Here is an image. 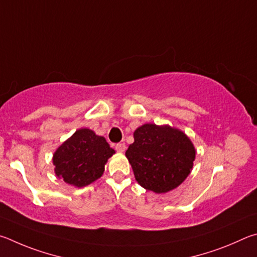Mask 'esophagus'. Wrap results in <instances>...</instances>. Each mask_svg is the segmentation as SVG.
Listing matches in <instances>:
<instances>
[{
    "label": "esophagus",
    "mask_w": 257,
    "mask_h": 257,
    "mask_svg": "<svg viewBox=\"0 0 257 257\" xmlns=\"http://www.w3.org/2000/svg\"><path fill=\"white\" fill-rule=\"evenodd\" d=\"M115 149L117 152H124L126 150V146L124 145V143H117V145L115 146Z\"/></svg>",
    "instance_id": "esophagus-1"
}]
</instances>
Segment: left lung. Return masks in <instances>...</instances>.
I'll return each instance as SVG.
<instances>
[{
	"label": "left lung",
	"instance_id": "obj_1",
	"mask_svg": "<svg viewBox=\"0 0 257 257\" xmlns=\"http://www.w3.org/2000/svg\"><path fill=\"white\" fill-rule=\"evenodd\" d=\"M125 156L137 182L160 194L185 181L195 160V148L185 133L169 125L145 124L134 131Z\"/></svg>",
	"mask_w": 257,
	"mask_h": 257
}]
</instances>
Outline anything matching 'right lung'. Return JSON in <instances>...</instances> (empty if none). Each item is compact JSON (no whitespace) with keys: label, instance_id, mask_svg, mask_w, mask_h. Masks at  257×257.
Here are the masks:
<instances>
[{"label":"right lung","instance_id":"1","mask_svg":"<svg viewBox=\"0 0 257 257\" xmlns=\"http://www.w3.org/2000/svg\"><path fill=\"white\" fill-rule=\"evenodd\" d=\"M114 154L105 138L80 128L54 152V170L65 183L83 187L101 177L107 160Z\"/></svg>","mask_w":257,"mask_h":257}]
</instances>
